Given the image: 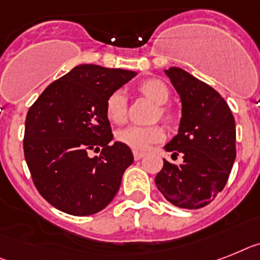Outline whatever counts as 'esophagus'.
Here are the masks:
<instances>
[{"label":"esophagus","instance_id":"obj_1","mask_svg":"<svg viewBox=\"0 0 260 260\" xmlns=\"http://www.w3.org/2000/svg\"><path fill=\"white\" fill-rule=\"evenodd\" d=\"M133 155H134L135 160H139V159H142L143 156H145V153H141V151H134V153H133Z\"/></svg>","mask_w":260,"mask_h":260}]
</instances>
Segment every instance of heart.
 Here are the masks:
<instances>
[{
    "mask_svg": "<svg viewBox=\"0 0 260 260\" xmlns=\"http://www.w3.org/2000/svg\"><path fill=\"white\" fill-rule=\"evenodd\" d=\"M138 91L145 98L156 105L153 119H162L166 123L174 121V113L166 106L170 101V90L162 81L155 78L146 79L138 85ZM127 98L121 90L109 94L105 102V115L111 123L122 125L127 119ZM165 138L164 130L159 126H128L117 133L118 142L127 146L134 151H145L154 143L162 142Z\"/></svg>",
    "mask_w": 260,
    "mask_h": 260,
    "instance_id": "b5f03b06",
    "label": "heart"
}]
</instances>
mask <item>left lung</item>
Returning <instances> with one entry per match:
<instances>
[{"instance_id":"obj_1","label":"left lung","mask_w":260,"mask_h":260,"mask_svg":"<svg viewBox=\"0 0 260 260\" xmlns=\"http://www.w3.org/2000/svg\"><path fill=\"white\" fill-rule=\"evenodd\" d=\"M179 94L182 118L166 151L183 154L181 166L164 159L158 190L171 205L197 210L214 201L226 186L237 156L235 119L216 90L179 68L165 70Z\"/></svg>"}]
</instances>
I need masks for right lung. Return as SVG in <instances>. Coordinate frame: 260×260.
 I'll return each mask as SVG.
<instances>
[{
    "label": "right lung",
    "mask_w": 260,
    "mask_h": 260,
    "mask_svg": "<svg viewBox=\"0 0 260 260\" xmlns=\"http://www.w3.org/2000/svg\"><path fill=\"white\" fill-rule=\"evenodd\" d=\"M137 73L91 63L78 65L50 83L25 121L23 153L38 192L70 215L100 212L113 201L132 150L113 139L105 115L109 94ZM101 150L90 158V151Z\"/></svg>",
    "instance_id": "add662e5"
}]
</instances>
